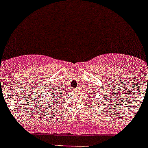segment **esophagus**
I'll use <instances>...</instances> for the list:
<instances>
[{
    "label": "esophagus",
    "instance_id": "obj_1",
    "mask_svg": "<svg viewBox=\"0 0 148 148\" xmlns=\"http://www.w3.org/2000/svg\"><path fill=\"white\" fill-rule=\"evenodd\" d=\"M77 90V89H74V91H76Z\"/></svg>",
    "mask_w": 148,
    "mask_h": 148
}]
</instances>
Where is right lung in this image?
I'll return each instance as SVG.
<instances>
[{
	"instance_id": "right-lung-1",
	"label": "right lung",
	"mask_w": 148,
	"mask_h": 148,
	"mask_svg": "<svg viewBox=\"0 0 148 148\" xmlns=\"http://www.w3.org/2000/svg\"><path fill=\"white\" fill-rule=\"evenodd\" d=\"M51 96H52V95H51ZM56 96H57V94H56Z\"/></svg>"
}]
</instances>
